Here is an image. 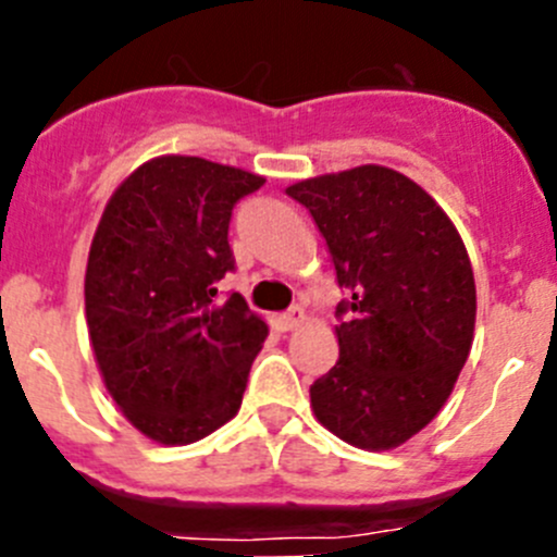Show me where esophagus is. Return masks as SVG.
<instances>
[{
	"label": "esophagus",
	"instance_id": "obj_1",
	"mask_svg": "<svg viewBox=\"0 0 557 557\" xmlns=\"http://www.w3.org/2000/svg\"><path fill=\"white\" fill-rule=\"evenodd\" d=\"M305 320H307V314H305V310H301V307H290L288 312L280 314L277 323H280V329H283V331H296L301 323H305Z\"/></svg>",
	"mask_w": 557,
	"mask_h": 557
}]
</instances>
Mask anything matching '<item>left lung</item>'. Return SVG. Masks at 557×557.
Here are the masks:
<instances>
[{
    "instance_id": "1",
    "label": "left lung",
    "mask_w": 557,
    "mask_h": 557,
    "mask_svg": "<svg viewBox=\"0 0 557 557\" xmlns=\"http://www.w3.org/2000/svg\"><path fill=\"white\" fill-rule=\"evenodd\" d=\"M310 210L336 283L339 361L310 387L320 425L361 450H393L450 398L474 339L469 252L447 212L407 174L363 164L285 188Z\"/></svg>"
}]
</instances>
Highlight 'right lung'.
<instances>
[{"label":"right lung","mask_w":557,"mask_h":557,"mask_svg":"<svg viewBox=\"0 0 557 557\" xmlns=\"http://www.w3.org/2000/svg\"><path fill=\"white\" fill-rule=\"evenodd\" d=\"M267 180L199 156H159L107 201L86 267V320L104 387L159 445H190L234 418L263 318L239 294L228 221Z\"/></svg>","instance_id":"obj_1"}]
</instances>
